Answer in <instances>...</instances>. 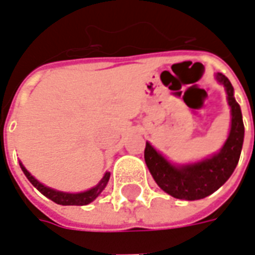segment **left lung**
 Returning <instances> with one entry per match:
<instances>
[{"label":"left lung","instance_id":"left-lung-1","mask_svg":"<svg viewBox=\"0 0 255 255\" xmlns=\"http://www.w3.org/2000/svg\"><path fill=\"white\" fill-rule=\"evenodd\" d=\"M223 84L231 108V128L228 138L220 151L206 158L188 164H173L146 142L144 161L158 187L171 197L186 201H197L217 191L235 171L241 157L245 126L239 104L234 97V87L223 73L214 75Z\"/></svg>","mask_w":255,"mask_h":255}]
</instances>
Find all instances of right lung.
Listing matches in <instances>:
<instances>
[{"label":"right lung","mask_w":255,"mask_h":255,"mask_svg":"<svg viewBox=\"0 0 255 255\" xmlns=\"http://www.w3.org/2000/svg\"><path fill=\"white\" fill-rule=\"evenodd\" d=\"M20 168L21 171L24 172L25 177L30 180V183L39 192H42L43 195L49 199H52L53 202L58 203V205H63V206H84V205H89L94 201L95 198L100 195L101 192L104 191L106 187V184L109 182V177H111V172H105V175L102 176L100 183L94 186V187L89 188L86 191L82 192H65V191H58L54 188H50L42 184L41 182H38L35 177L31 175L30 172L25 169V166L19 161Z\"/></svg>","instance_id":"obj_1"}]
</instances>
